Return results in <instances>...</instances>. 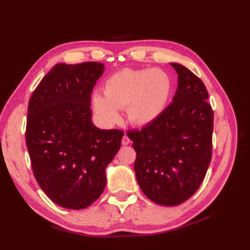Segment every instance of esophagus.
Segmentation results:
<instances>
[{
    "label": "esophagus",
    "mask_w": 250,
    "mask_h": 250,
    "mask_svg": "<svg viewBox=\"0 0 250 250\" xmlns=\"http://www.w3.org/2000/svg\"><path fill=\"white\" fill-rule=\"evenodd\" d=\"M130 143V139L127 137V135L125 134L124 137H123V139H122V145H124V146H126V145H128V144Z\"/></svg>",
    "instance_id": "obj_1"
}]
</instances>
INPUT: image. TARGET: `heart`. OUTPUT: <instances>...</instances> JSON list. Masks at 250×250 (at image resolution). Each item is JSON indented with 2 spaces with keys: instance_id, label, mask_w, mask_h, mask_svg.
Here are the masks:
<instances>
[{
  "instance_id": "obj_1",
  "label": "heart",
  "mask_w": 250,
  "mask_h": 250,
  "mask_svg": "<svg viewBox=\"0 0 250 250\" xmlns=\"http://www.w3.org/2000/svg\"><path fill=\"white\" fill-rule=\"evenodd\" d=\"M172 93V80L160 69H124L105 81L104 94L96 93L93 105L105 123L120 120L126 107L128 120L134 125H148L167 107Z\"/></svg>"
}]
</instances>
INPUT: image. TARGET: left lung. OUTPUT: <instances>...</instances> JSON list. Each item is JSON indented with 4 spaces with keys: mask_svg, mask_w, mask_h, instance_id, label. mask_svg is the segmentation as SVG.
<instances>
[{
    "mask_svg": "<svg viewBox=\"0 0 250 250\" xmlns=\"http://www.w3.org/2000/svg\"><path fill=\"white\" fill-rule=\"evenodd\" d=\"M171 65L178 75L172 103L154 122L127 132L141 190L166 207L187 201L199 188L210 163L214 127L204 83L186 66Z\"/></svg>",
    "mask_w": 250,
    "mask_h": 250,
    "instance_id": "8db88e82",
    "label": "left lung"
}]
</instances>
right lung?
Listing matches in <instances>:
<instances>
[{
  "mask_svg": "<svg viewBox=\"0 0 250 250\" xmlns=\"http://www.w3.org/2000/svg\"><path fill=\"white\" fill-rule=\"evenodd\" d=\"M103 72L100 62L58 63L29 101L26 145L34 177L65 208H85L100 197L124 135L92 122L90 96Z\"/></svg>",
  "mask_w": 250,
  "mask_h": 250,
  "instance_id": "add662e5",
  "label": "right lung"
}]
</instances>
